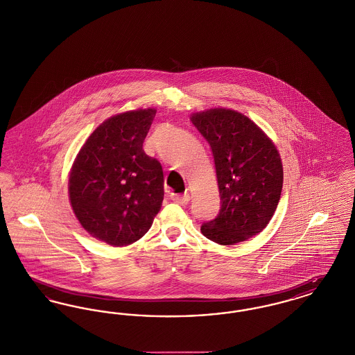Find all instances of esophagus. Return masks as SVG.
Returning <instances> with one entry per match:
<instances>
[{
	"instance_id": "esophagus-1",
	"label": "esophagus",
	"mask_w": 355,
	"mask_h": 355,
	"mask_svg": "<svg viewBox=\"0 0 355 355\" xmlns=\"http://www.w3.org/2000/svg\"><path fill=\"white\" fill-rule=\"evenodd\" d=\"M171 200L175 203H180V205H186L190 200V196L189 194H171Z\"/></svg>"
}]
</instances>
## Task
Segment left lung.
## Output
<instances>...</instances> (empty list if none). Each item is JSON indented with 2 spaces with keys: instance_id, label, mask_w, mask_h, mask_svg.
I'll return each instance as SVG.
<instances>
[{
  "instance_id": "8db88e82",
  "label": "left lung",
  "mask_w": 355,
  "mask_h": 355,
  "mask_svg": "<svg viewBox=\"0 0 355 355\" xmlns=\"http://www.w3.org/2000/svg\"><path fill=\"white\" fill-rule=\"evenodd\" d=\"M190 119L210 145L220 190V213L203 222V236L220 245L257 236L281 198L284 169L277 148L252 119L230 109H210Z\"/></svg>"
}]
</instances>
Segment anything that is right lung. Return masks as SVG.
<instances>
[{
	"label": "right lung",
	"instance_id": "right-lung-1",
	"mask_svg": "<svg viewBox=\"0 0 355 355\" xmlns=\"http://www.w3.org/2000/svg\"><path fill=\"white\" fill-rule=\"evenodd\" d=\"M154 109L106 119L78 153L69 197L85 230L112 246L145 236L164 200L161 164L144 152Z\"/></svg>",
	"mask_w": 355,
	"mask_h": 355
}]
</instances>
